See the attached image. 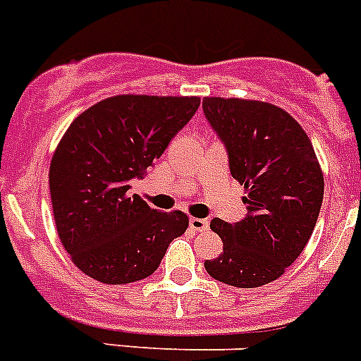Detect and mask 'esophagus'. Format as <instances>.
Returning a JSON list of instances; mask_svg holds the SVG:
<instances>
[{"label": "esophagus", "mask_w": 361, "mask_h": 361, "mask_svg": "<svg viewBox=\"0 0 361 361\" xmlns=\"http://www.w3.org/2000/svg\"><path fill=\"white\" fill-rule=\"evenodd\" d=\"M190 228L193 229V231H208L209 220L208 219H195V216H191Z\"/></svg>", "instance_id": "obj_1"}]
</instances>
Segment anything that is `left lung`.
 Here are the masks:
<instances>
[{"label":"left lung","mask_w":361,"mask_h":361,"mask_svg":"<svg viewBox=\"0 0 361 361\" xmlns=\"http://www.w3.org/2000/svg\"><path fill=\"white\" fill-rule=\"evenodd\" d=\"M204 116L224 142L233 178L244 184L247 215L209 228L224 250L204 267L219 282L260 288L283 275L317 226L324 175L307 133L288 111L247 99H202Z\"/></svg>","instance_id":"left-lung-1"}]
</instances>
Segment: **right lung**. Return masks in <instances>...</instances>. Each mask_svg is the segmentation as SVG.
<instances>
[{"label":"right lung","mask_w":361,"mask_h":361,"mask_svg":"<svg viewBox=\"0 0 361 361\" xmlns=\"http://www.w3.org/2000/svg\"><path fill=\"white\" fill-rule=\"evenodd\" d=\"M199 97L116 95L73 119L50 162V197L72 262L103 283H130L157 269L188 228L183 212H157L130 183L195 116Z\"/></svg>","instance_id":"right-lung-1"}]
</instances>
